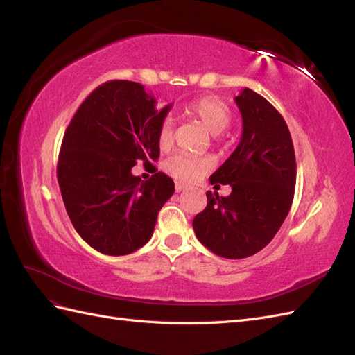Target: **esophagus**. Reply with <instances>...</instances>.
I'll return each instance as SVG.
<instances>
[{"mask_svg": "<svg viewBox=\"0 0 355 355\" xmlns=\"http://www.w3.org/2000/svg\"><path fill=\"white\" fill-rule=\"evenodd\" d=\"M175 189H176V192H182V191L189 189V187H188L187 184H182V182H176V184H175Z\"/></svg>", "mask_w": 355, "mask_h": 355, "instance_id": "esophagus-1", "label": "esophagus"}]
</instances>
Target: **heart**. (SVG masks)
I'll use <instances>...</instances> for the list:
<instances>
[{
    "label": "heart",
    "instance_id": "1",
    "mask_svg": "<svg viewBox=\"0 0 355 355\" xmlns=\"http://www.w3.org/2000/svg\"><path fill=\"white\" fill-rule=\"evenodd\" d=\"M184 112L188 116L200 120L211 135H220L223 130H227L232 118L228 106L213 96H204V98L189 102L184 108ZM157 141L161 149H168L173 144V123L170 118L161 121ZM211 167L213 161L207 157H194L182 153L168 157L164 163V168L170 176L187 182L198 180Z\"/></svg>",
    "mask_w": 355,
    "mask_h": 355
}]
</instances>
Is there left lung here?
Wrapping results in <instances>:
<instances>
[{"mask_svg":"<svg viewBox=\"0 0 355 355\" xmlns=\"http://www.w3.org/2000/svg\"><path fill=\"white\" fill-rule=\"evenodd\" d=\"M243 118L240 144L210 176L230 185L228 197L207 191V206L192 220L197 239L227 259L249 257L268 245L292 206L296 158L282 114L261 94L244 89L235 98Z\"/></svg>","mask_w":355,"mask_h":355,"instance_id":"1","label":"left lung"}]
</instances>
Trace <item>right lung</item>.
I'll use <instances>...</instances> for the list:
<instances>
[{
  "mask_svg": "<svg viewBox=\"0 0 355 355\" xmlns=\"http://www.w3.org/2000/svg\"><path fill=\"white\" fill-rule=\"evenodd\" d=\"M155 103L142 84L103 83L80 105L63 136L58 161L63 202L75 231L103 254L123 256L145 245L175 192L163 171L148 180L132 173L137 161L149 166L159 157L158 127L171 105L158 111Z\"/></svg>",
  "mask_w": 355,
  "mask_h": 355,
  "instance_id": "right-lung-1",
  "label": "right lung"
}]
</instances>
